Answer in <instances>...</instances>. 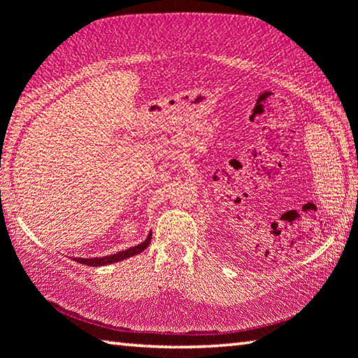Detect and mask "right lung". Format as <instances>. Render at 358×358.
I'll use <instances>...</instances> for the list:
<instances>
[{
	"instance_id": "1",
	"label": "right lung",
	"mask_w": 358,
	"mask_h": 358,
	"mask_svg": "<svg viewBox=\"0 0 358 358\" xmlns=\"http://www.w3.org/2000/svg\"><path fill=\"white\" fill-rule=\"evenodd\" d=\"M150 241H151V232L147 235V238H145L142 243H138V245L132 246V248H128V250H124V251H120L117 254H110V256H102V257H90V259L74 257V260L78 264L90 265V266H104V265H108V264H115V262H120V260L132 257V256H136V254H141L142 251L147 250Z\"/></svg>"
}]
</instances>
